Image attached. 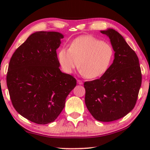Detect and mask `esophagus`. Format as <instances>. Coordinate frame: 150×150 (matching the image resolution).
Listing matches in <instances>:
<instances>
[{
  "label": "esophagus",
  "mask_w": 150,
  "mask_h": 150,
  "mask_svg": "<svg viewBox=\"0 0 150 150\" xmlns=\"http://www.w3.org/2000/svg\"><path fill=\"white\" fill-rule=\"evenodd\" d=\"M77 83L79 84V85H83V83L81 81H80V80H77Z\"/></svg>",
  "instance_id": "34e87169"
}]
</instances>
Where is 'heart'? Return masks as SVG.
<instances>
[{"label": "heart", "instance_id": "obj_1", "mask_svg": "<svg viewBox=\"0 0 150 150\" xmlns=\"http://www.w3.org/2000/svg\"><path fill=\"white\" fill-rule=\"evenodd\" d=\"M113 49L109 43L92 36H81L71 43L69 48H61L57 59L63 71L71 74L79 66L80 72L88 79L102 76L111 64Z\"/></svg>", "mask_w": 150, "mask_h": 150}]
</instances>
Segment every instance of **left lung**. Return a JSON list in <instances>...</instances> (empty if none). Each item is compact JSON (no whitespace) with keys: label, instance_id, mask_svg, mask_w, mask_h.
Segmentation results:
<instances>
[{"label":"left lung","instance_id":"obj_1","mask_svg":"<svg viewBox=\"0 0 150 150\" xmlns=\"http://www.w3.org/2000/svg\"><path fill=\"white\" fill-rule=\"evenodd\" d=\"M100 32L110 39L114 60L99 79L84 83L85 101L96 120L108 122L126 116L134 108L142 76L138 57L122 35L110 28Z\"/></svg>","mask_w":150,"mask_h":150}]
</instances>
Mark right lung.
Returning <instances> with one entry per match:
<instances>
[{
  "label": "right lung",
  "mask_w": 150,
  "mask_h": 150,
  "mask_svg": "<svg viewBox=\"0 0 150 150\" xmlns=\"http://www.w3.org/2000/svg\"><path fill=\"white\" fill-rule=\"evenodd\" d=\"M63 35L37 31L18 47L9 61L7 85L12 104L30 122L47 124L56 120L76 85L60 70L57 49Z\"/></svg>",
  "instance_id": "right-lung-1"
}]
</instances>
